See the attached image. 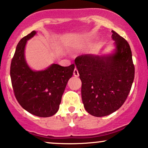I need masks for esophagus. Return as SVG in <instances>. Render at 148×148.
Here are the masks:
<instances>
[{
    "instance_id": "34e87169",
    "label": "esophagus",
    "mask_w": 148,
    "mask_h": 148,
    "mask_svg": "<svg viewBox=\"0 0 148 148\" xmlns=\"http://www.w3.org/2000/svg\"><path fill=\"white\" fill-rule=\"evenodd\" d=\"M74 76L77 77V76H79V73H78V71L77 70V69L75 68L74 70Z\"/></svg>"
}]
</instances>
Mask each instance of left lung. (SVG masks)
Segmentation results:
<instances>
[{
    "label": "left lung",
    "mask_w": 148,
    "mask_h": 148,
    "mask_svg": "<svg viewBox=\"0 0 148 148\" xmlns=\"http://www.w3.org/2000/svg\"><path fill=\"white\" fill-rule=\"evenodd\" d=\"M112 32L114 49L111 53L86 54L75 60L84 107L96 117L110 115L123 106L135 76L129 43L115 31Z\"/></svg>",
    "instance_id": "obj_1"
}]
</instances>
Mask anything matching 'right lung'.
<instances>
[{
    "label": "right lung",
    "mask_w": 148,
    "mask_h": 148,
    "mask_svg": "<svg viewBox=\"0 0 148 148\" xmlns=\"http://www.w3.org/2000/svg\"><path fill=\"white\" fill-rule=\"evenodd\" d=\"M36 33L32 31L19 42L11 61L10 75L15 96L21 107L36 116L49 117L58 112L75 66L52 64L45 70H32L25 60V49L27 41Z\"/></svg>",
    "instance_id": "obj_1"
}]
</instances>
